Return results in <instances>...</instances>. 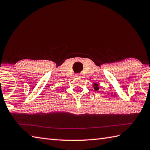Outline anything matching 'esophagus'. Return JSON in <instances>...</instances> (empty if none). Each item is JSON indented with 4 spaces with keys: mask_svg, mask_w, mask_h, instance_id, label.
<instances>
[{
    "mask_svg": "<svg viewBox=\"0 0 150 150\" xmlns=\"http://www.w3.org/2000/svg\"><path fill=\"white\" fill-rule=\"evenodd\" d=\"M75 77H77V78H80V77H81V76H80V75H79V74H77V75H76Z\"/></svg>",
    "mask_w": 150,
    "mask_h": 150,
    "instance_id": "34e87169",
    "label": "esophagus"
}]
</instances>
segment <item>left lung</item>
<instances>
[{"label": "left lung", "mask_w": 150, "mask_h": 150, "mask_svg": "<svg viewBox=\"0 0 150 150\" xmlns=\"http://www.w3.org/2000/svg\"><path fill=\"white\" fill-rule=\"evenodd\" d=\"M93 86H94V89H95V90H98V89H99V87L98 86V84H96V83H94V84H93Z\"/></svg>", "instance_id": "8db88e82"}]
</instances>
